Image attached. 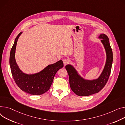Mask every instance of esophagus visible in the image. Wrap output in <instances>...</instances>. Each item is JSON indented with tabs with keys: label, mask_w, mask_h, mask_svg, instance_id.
Returning <instances> with one entry per match:
<instances>
[{
	"label": "esophagus",
	"mask_w": 125,
	"mask_h": 125,
	"mask_svg": "<svg viewBox=\"0 0 125 125\" xmlns=\"http://www.w3.org/2000/svg\"><path fill=\"white\" fill-rule=\"evenodd\" d=\"M63 63H64V64L65 65H66L67 64H68V63L69 62V61H68V60L67 59H63Z\"/></svg>",
	"instance_id": "obj_1"
}]
</instances>
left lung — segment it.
<instances>
[{"label":"left lung","instance_id":"left-lung-1","mask_svg":"<svg viewBox=\"0 0 125 125\" xmlns=\"http://www.w3.org/2000/svg\"><path fill=\"white\" fill-rule=\"evenodd\" d=\"M105 49L106 59L104 67L100 76L94 80H86L82 77L73 66L68 64L65 66L69 77L70 88L78 96H88L98 93L106 84L111 74L113 63V52L109 38L104 34L98 37Z\"/></svg>","mask_w":125,"mask_h":125}]
</instances>
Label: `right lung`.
<instances>
[{
	"label": "right lung",
	"mask_w": 125,
	"mask_h": 125,
	"mask_svg": "<svg viewBox=\"0 0 125 125\" xmlns=\"http://www.w3.org/2000/svg\"><path fill=\"white\" fill-rule=\"evenodd\" d=\"M21 32L14 40L11 49L10 64L12 75L16 84L21 90L31 95H41L47 91L51 87L57 72L63 67V62L60 60L49 65L40 72L32 74L23 73L19 67L15 59L16 44Z\"/></svg>",
	"instance_id": "right-lung-1"
}]
</instances>
